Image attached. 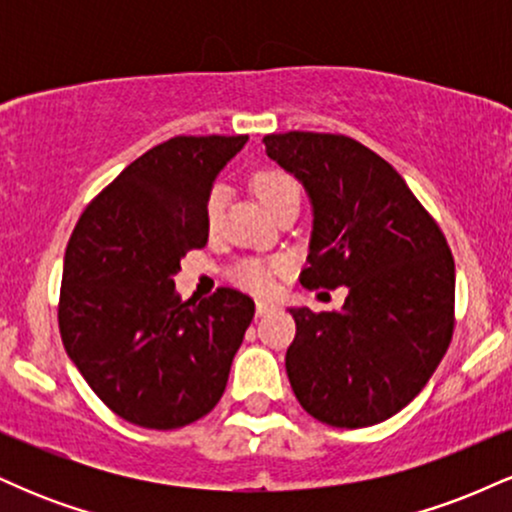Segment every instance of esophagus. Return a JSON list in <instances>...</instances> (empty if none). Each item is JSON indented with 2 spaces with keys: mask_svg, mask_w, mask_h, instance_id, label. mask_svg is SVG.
Listing matches in <instances>:
<instances>
[{
  "mask_svg": "<svg viewBox=\"0 0 512 512\" xmlns=\"http://www.w3.org/2000/svg\"><path fill=\"white\" fill-rule=\"evenodd\" d=\"M272 310H274V303L257 301V315H267V313H272Z\"/></svg>",
  "mask_w": 512,
  "mask_h": 512,
  "instance_id": "obj_1",
  "label": "esophagus"
}]
</instances>
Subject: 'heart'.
I'll return each mask as SVG.
<instances>
[{"instance_id": "heart-1", "label": "heart", "mask_w": 512, "mask_h": 512, "mask_svg": "<svg viewBox=\"0 0 512 512\" xmlns=\"http://www.w3.org/2000/svg\"><path fill=\"white\" fill-rule=\"evenodd\" d=\"M255 187V195L262 199V204L269 211H276L286 197L298 195V185L281 170H262L252 180ZM223 204H226V187H214L209 192L207 199V228L214 231L219 226L223 216ZM284 269V260H272V262H260V260H240L236 267L231 269L233 281H238L240 286H245L248 291L255 293H267L272 289V276Z\"/></svg>"}]
</instances>
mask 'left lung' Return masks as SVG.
I'll list each match as a JSON object with an SVG mask.
<instances>
[{"instance_id":"left-lung-1","label":"left lung","mask_w":512,"mask_h":512,"mask_svg":"<svg viewBox=\"0 0 512 512\" xmlns=\"http://www.w3.org/2000/svg\"><path fill=\"white\" fill-rule=\"evenodd\" d=\"M313 202L305 289L346 286L342 310L291 308L293 395L337 428L380 424L424 390L455 330V260L443 231L385 158L344 134L264 137Z\"/></svg>"}]
</instances>
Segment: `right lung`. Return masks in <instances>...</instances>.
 <instances>
[{"instance_id": "obj_1", "label": "right lung", "mask_w": 512, "mask_h": 512, "mask_svg": "<svg viewBox=\"0 0 512 512\" xmlns=\"http://www.w3.org/2000/svg\"><path fill=\"white\" fill-rule=\"evenodd\" d=\"M248 137H173L129 163L88 202L64 252L62 344L117 416L170 431L202 419L226 390L255 315L236 289L192 303L173 274L207 245V199Z\"/></svg>"}]
</instances>
